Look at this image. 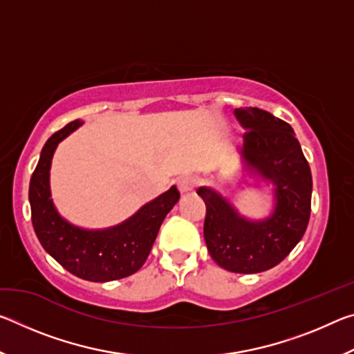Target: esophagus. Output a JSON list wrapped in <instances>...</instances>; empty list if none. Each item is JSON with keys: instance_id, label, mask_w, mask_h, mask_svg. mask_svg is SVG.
I'll return each mask as SVG.
<instances>
[{"instance_id": "obj_1", "label": "esophagus", "mask_w": 354, "mask_h": 354, "mask_svg": "<svg viewBox=\"0 0 354 354\" xmlns=\"http://www.w3.org/2000/svg\"><path fill=\"white\" fill-rule=\"evenodd\" d=\"M196 183H198V179H196L195 176H190V175L183 176V178L178 179V189H179V192H181V194H187V192L195 189Z\"/></svg>"}]
</instances>
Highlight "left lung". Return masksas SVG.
Wrapping results in <instances>:
<instances>
[{
	"label": "left lung",
	"instance_id": "obj_1",
	"mask_svg": "<svg viewBox=\"0 0 354 354\" xmlns=\"http://www.w3.org/2000/svg\"><path fill=\"white\" fill-rule=\"evenodd\" d=\"M243 134L237 148L243 170L273 185V209L251 220L212 187H198L206 203L205 241L209 254L232 273H259L284 259L308 227L313 176L289 123L259 107L234 109ZM259 185V184H254Z\"/></svg>",
	"mask_w": 354,
	"mask_h": 354
}]
</instances>
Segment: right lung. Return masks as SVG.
<instances>
[{"mask_svg":"<svg viewBox=\"0 0 354 354\" xmlns=\"http://www.w3.org/2000/svg\"><path fill=\"white\" fill-rule=\"evenodd\" d=\"M82 124V120L68 123L41 148L29 183L31 218L41 247L65 270L81 279L107 283L129 277L145 263L160 225L179 200V192L171 185L129 218L104 230H86L70 223L51 198L50 170L59 143Z\"/></svg>","mask_w":354,"mask_h":354,"instance_id":"obj_1","label":"right lung"}]
</instances>
